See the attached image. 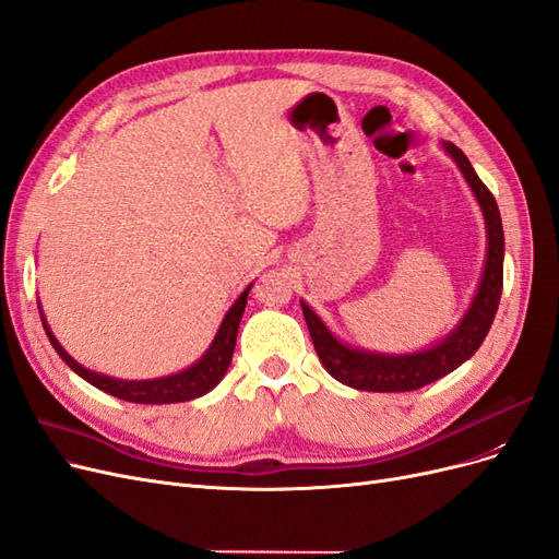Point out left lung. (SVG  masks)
Returning <instances> with one entry per match:
<instances>
[{
  "label": "left lung",
  "mask_w": 559,
  "mask_h": 559,
  "mask_svg": "<svg viewBox=\"0 0 559 559\" xmlns=\"http://www.w3.org/2000/svg\"><path fill=\"white\" fill-rule=\"evenodd\" d=\"M441 148L462 171L485 221V241L488 243H485V262L476 293L469 309L464 311L453 330L435 341V344L413 353H378L350 346L344 338H338L311 306L301 299V311L322 367L338 383L348 388L367 392H408L425 388L464 365L480 348L483 338L490 332L503 278L501 215L492 192L483 186L466 155L450 141H441Z\"/></svg>",
  "instance_id": "1"
}]
</instances>
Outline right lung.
Here are the masks:
<instances>
[{"mask_svg":"<svg viewBox=\"0 0 559 559\" xmlns=\"http://www.w3.org/2000/svg\"><path fill=\"white\" fill-rule=\"evenodd\" d=\"M250 287H253V283H250L246 290L237 297V301L229 306V311L225 313L218 332H215V336L211 341V346L206 348V353L200 359H197V362H192L190 367H186L181 371L169 373V376L146 378V381H124V378L106 376V373L83 367L62 348L56 334L50 332L48 320L41 309V301H39V316L44 322V330L48 334V341L52 344V348H56V353L62 357V362L71 371L79 373L90 385H95L97 390L111 394V397L132 402V404H176V402H190V400L202 397V394L211 392L225 378L227 367L231 362V355H234V346H237V332H239L241 316L246 311Z\"/></svg>","mask_w":559,"mask_h":559,"instance_id":"add662e5","label":"right lung"}]
</instances>
